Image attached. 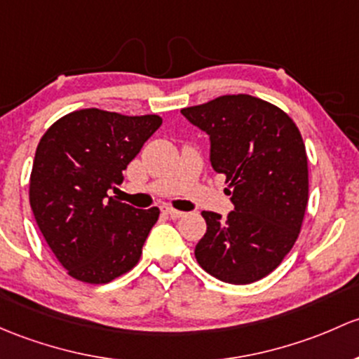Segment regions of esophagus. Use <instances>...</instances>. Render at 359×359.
Segmentation results:
<instances>
[{"label": "esophagus", "mask_w": 359, "mask_h": 359, "mask_svg": "<svg viewBox=\"0 0 359 359\" xmlns=\"http://www.w3.org/2000/svg\"><path fill=\"white\" fill-rule=\"evenodd\" d=\"M161 211H163V213H167L168 217H172V218H180V217H184L182 211L173 210L172 206H163V208H161Z\"/></svg>", "instance_id": "obj_1"}]
</instances>
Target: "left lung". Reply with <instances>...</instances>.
I'll use <instances>...</instances> for the list:
<instances>
[{
  "mask_svg": "<svg viewBox=\"0 0 359 359\" xmlns=\"http://www.w3.org/2000/svg\"><path fill=\"white\" fill-rule=\"evenodd\" d=\"M208 134L210 163L225 173L233 211H203L206 233L194 255L229 284H251L282 263L299 236L308 205V158L296 123L280 108L249 96H220L180 110Z\"/></svg>",
  "mask_w": 359,
  "mask_h": 359,
  "instance_id": "8db88e82",
  "label": "left lung"
}]
</instances>
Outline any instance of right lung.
I'll return each instance as SVG.
<instances>
[{"instance_id":"1","label":"right lung","mask_w":359,"mask_h":359,"mask_svg":"<svg viewBox=\"0 0 359 359\" xmlns=\"http://www.w3.org/2000/svg\"><path fill=\"white\" fill-rule=\"evenodd\" d=\"M160 126L158 115L88 108L60 118L41 137L30 208L48 246L77 280L107 284L139 262L160 210H137L110 191Z\"/></svg>"}]
</instances>
